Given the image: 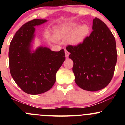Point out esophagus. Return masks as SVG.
<instances>
[{"label":"esophagus","mask_w":125,"mask_h":125,"mask_svg":"<svg viewBox=\"0 0 125 125\" xmlns=\"http://www.w3.org/2000/svg\"><path fill=\"white\" fill-rule=\"evenodd\" d=\"M69 55V53L68 52V51H66V50H65V56L66 58H68Z\"/></svg>","instance_id":"obj_1"}]
</instances>
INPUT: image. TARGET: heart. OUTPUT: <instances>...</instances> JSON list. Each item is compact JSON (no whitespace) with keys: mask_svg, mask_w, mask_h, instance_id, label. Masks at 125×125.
<instances>
[{"mask_svg":"<svg viewBox=\"0 0 125 125\" xmlns=\"http://www.w3.org/2000/svg\"><path fill=\"white\" fill-rule=\"evenodd\" d=\"M77 28L76 24H71L67 26L60 31L59 33V37L62 38H71L70 42L72 44H77L80 43L87 35L89 31V29L87 25H83L80 26L74 32Z\"/></svg>","mask_w":125,"mask_h":125,"instance_id":"b5f03b06","label":"heart"}]
</instances>
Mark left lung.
<instances>
[{
  "label": "left lung",
  "instance_id": "left-lung-1",
  "mask_svg": "<svg viewBox=\"0 0 125 125\" xmlns=\"http://www.w3.org/2000/svg\"><path fill=\"white\" fill-rule=\"evenodd\" d=\"M93 31L77 45H68L73 62L76 83L88 91L106 87L112 79L117 62L116 44L107 26L99 18L93 20Z\"/></svg>",
  "mask_w": 125,
  "mask_h": 125
}]
</instances>
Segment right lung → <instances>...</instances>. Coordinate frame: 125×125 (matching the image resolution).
<instances>
[{"instance_id":"right-lung-1","label":"right lung","mask_w":125,"mask_h":125,"mask_svg":"<svg viewBox=\"0 0 125 125\" xmlns=\"http://www.w3.org/2000/svg\"><path fill=\"white\" fill-rule=\"evenodd\" d=\"M46 19H35L24 24L16 31L9 49L10 74L18 86L26 94H38L48 91L56 82V74L65 60L64 49L52 51L39 47L31 52L35 26Z\"/></svg>"}]
</instances>
